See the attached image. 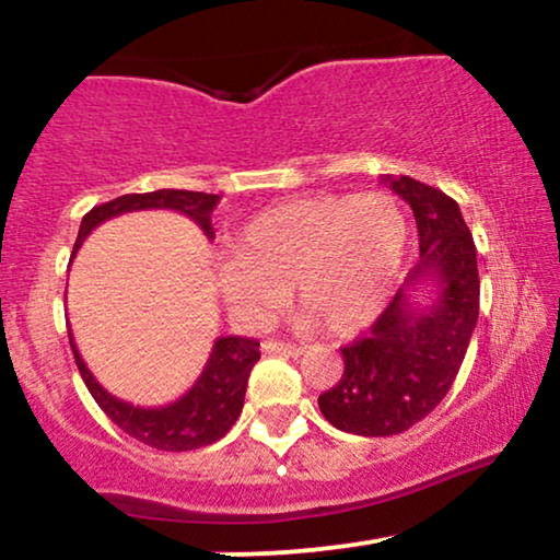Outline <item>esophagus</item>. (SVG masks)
Wrapping results in <instances>:
<instances>
[{
	"label": "esophagus",
	"mask_w": 560,
	"mask_h": 560,
	"mask_svg": "<svg viewBox=\"0 0 560 560\" xmlns=\"http://www.w3.org/2000/svg\"><path fill=\"white\" fill-rule=\"evenodd\" d=\"M262 350H266V352H284V355L300 358L302 352H305V347L292 345V342H281V339H266V342H262Z\"/></svg>",
	"instance_id": "1"
}]
</instances>
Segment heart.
<instances>
[{
	"label": "heart",
	"instance_id": "obj_1",
	"mask_svg": "<svg viewBox=\"0 0 560 560\" xmlns=\"http://www.w3.org/2000/svg\"><path fill=\"white\" fill-rule=\"evenodd\" d=\"M405 249L408 221L384 191L289 199L236 234L215 287L244 324L266 320L294 289L300 313L352 337L384 311Z\"/></svg>",
	"mask_w": 560,
	"mask_h": 560
}]
</instances>
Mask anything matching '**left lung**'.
Here are the masks:
<instances>
[{"instance_id":"1","label":"left lung","mask_w":560,"mask_h":560,"mask_svg":"<svg viewBox=\"0 0 560 560\" xmlns=\"http://www.w3.org/2000/svg\"><path fill=\"white\" fill-rule=\"evenodd\" d=\"M413 208L421 260L371 329L342 347L345 374L318 397L331 427L392 436L427 419L458 376L479 318V271L471 231L455 199L410 176L384 178ZM423 280L438 300L412 302Z\"/></svg>"}]
</instances>
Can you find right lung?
Returning <instances> with one entry per match:
<instances>
[{
    "instance_id": "add662e5",
    "label": "right lung",
    "mask_w": 560,
    "mask_h": 560,
    "mask_svg": "<svg viewBox=\"0 0 560 560\" xmlns=\"http://www.w3.org/2000/svg\"><path fill=\"white\" fill-rule=\"evenodd\" d=\"M218 195H205V191L186 189H158L144 191V195H124L110 202L96 205L83 215L75 249L81 247L100 223L110 221L115 215L133 213V210H176V213L189 215L208 240H213V215ZM73 347L75 365H79L83 384H86L92 397L107 413L115 427H120L128 436L144 442L155 450H168V453H184V450H199L205 445L226 436V432L240 419L244 392H247V378L253 365L260 361V342L249 337H221L215 339L213 352H210L208 365L199 374L186 395L176 402L160 405V408H139L126 400L110 395L86 369L79 350Z\"/></svg>"
}]
</instances>
